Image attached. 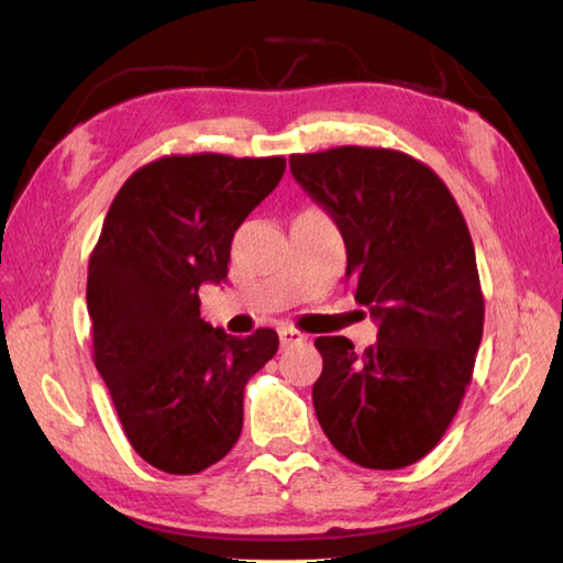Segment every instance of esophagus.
<instances>
[{"instance_id": "1", "label": "esophagus", "mask_w": 563, "mask_h": 563, "mask_svg": "<svg viewBox=\"0 0 563 563\" xmlns=\"http://www.w3.org/2000/svg\"><path fill=\"white\" fill-rule=\"evenodd\" d=\"M278 335H280V345L283 347H288V345H298V342H305V335L300 330H295V328H280L278 330Z\"/></svg>"}]
</instances>
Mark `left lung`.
<instances>
[{"mask_svg": "<svg viewBox=\"0 0 563 563\" xmlns=\"http://www.w3.org/2000/svg\"><path fill=\"white\" fill-rule=\"evenodd\" d=\"M347 251L355 300L377 342L318 338L312 385L322 432L367 470H402L442 440L472 379L484 298L470 228L430 166L393 148L340 146L290 156Z\"/></svg>", "mask_w": 563, "mask_h": 563, "instance_id": "8db88e82", "label": "left lung"}]
</instances>
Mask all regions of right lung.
Returning <instances> with one entry per match:
<instances>
[{"instance_id": "1", "label": "right lung", "mask_w": 563, "mask_h": 563, "mask_svg": "<svg viewBox=\"0 0 563 563\" xmlns=\"http://www.w3.org/2000/svg\"><path fill=\"white\" fill-rule=\"evenodd\" d=\"M285 158L164 156L113 198L89 261L93 365L141 460L168 474L221 462L243 430V389L278 332L233 338L201 318L198 288L223 283L231 241L280 184Z\"/></svg>"}]
</instances>
